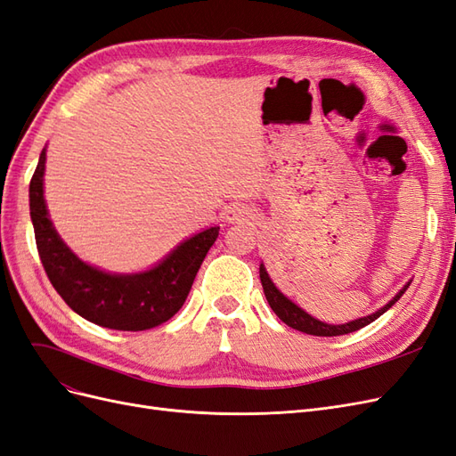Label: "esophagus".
I'll use <instances>...</instances> for the list:
<instances>
[{"instance_id":"obj_1","label":"esophagus","mask_w":456,"mask_h":456,"mask_svg":"<svg viewBox=\"0 0 456 456\" xmlns=\"http://www.w3.org/2000/svg\"><path fill=\"white\" fill-rule=\"evenodd\" d=\"M226 220L228 223H241V220H247V213L240 209V207H228Z\"/></svg>"}]
</instances>
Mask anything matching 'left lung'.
Returning a JSON list of instances; mask_svg holds the SVG:
<instances>
[{
	"label": "left lung",
	"mask_w": 456,
	"mask_h": 456,
	"mask_svg": "<svg viewBox=\"0 0 456 456\" xmlns=\"http://www.w3.org/2000/svg\"><path fill=\"white\" fill-rule=\"evenodd\" d=\"M260 281H262V289H265V295H266L268 305L275 312V315H278L285 325L293 327L297 330H302V333H306V335H315V337H338V335H348V333H354V330L363 329L365 325L375 322L377 317H380L386 310H390L395 305V302L402 298V295L407 291V287H409V283H407L402 289V291H399L388 302V305H386L384 308H380L375 314H370L367 317H360V320L350 322V323H344V325H327V323H323L320 320H315V317H312L305 310H300L295 305V302H291L287 297H283L278 291V289H275V285L268 278V273H266V270H265V266H262V265H260Z\"/></svg>",
	"instance_id": "1"
}]
</instances>
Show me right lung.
I'll return each instance as SVG.
<instances>
[{
  "label": "right lung",
  "mask_w": 456,
  "mask_h": 456,
  "mask_svg": "<svg viewBox=\"0 0 456 456\" xmlns=\"http://www.w3.org/2000/svg\"><path fill=\"white\" fill-rule=\"evenodd\" d=\"M45 150L30 181V216L41 265L53 287L87 322L116 330L161 325L183 308L218 226L196 233L144 273L112 275L81 262L53 228L44 200Z\"/></svg>",
  "instance_id": "right-lung-1"
}]
</instances>
